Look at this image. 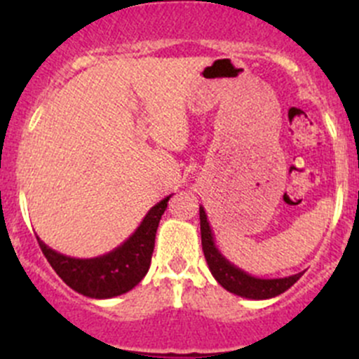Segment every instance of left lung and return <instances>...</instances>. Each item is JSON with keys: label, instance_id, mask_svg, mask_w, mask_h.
<instances>
[{"label": "left lung", "instance_id": "obj_1", "mask_svg": "<svg viewBox=\"0 0 359 359\" xmlns=\"http://www.w3.org/2000/svg\"><path fill=\"white\" fill-rule=\"evenodd\" d=\"M200 226L201 247L203 253H205L206 264L210 267V273L213 274L217 283L222 285L227 292L234 293V295H240L252 300L273 299V297H278L283 292H287L302 276V273L292 274V276L287 278H273V280L252 276V274L245 273L243 269L234 266L233 262H229L220 253V250L217 248L215 240H213L212 227H210L208 217H206V212L203 206H200Z\"/></svg>", "mask_w": 359, "mask_h": 359}]
</instances>
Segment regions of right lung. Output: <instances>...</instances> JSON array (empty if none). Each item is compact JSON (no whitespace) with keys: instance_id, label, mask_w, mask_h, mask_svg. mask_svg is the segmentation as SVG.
<instances>
[{"instance_id":"right-lung-1","label":"right lung","mask_w":359,"mask_h":359,"mask_svg":"<svg viewBox=\"0 0 359 359\" xmlns=\"http://www.w3.org/2000/svg\"><path fill=\"white\" fill-rule=\"evenodd\" d=\"M172 194L156 203L146 213L135 233L109 253L93 259H76L55 252L36 236L39 248L60 280L74 292L90 299L123 295L137 287L149 271L159 220Z\"/></svg>"}]
</instances>
